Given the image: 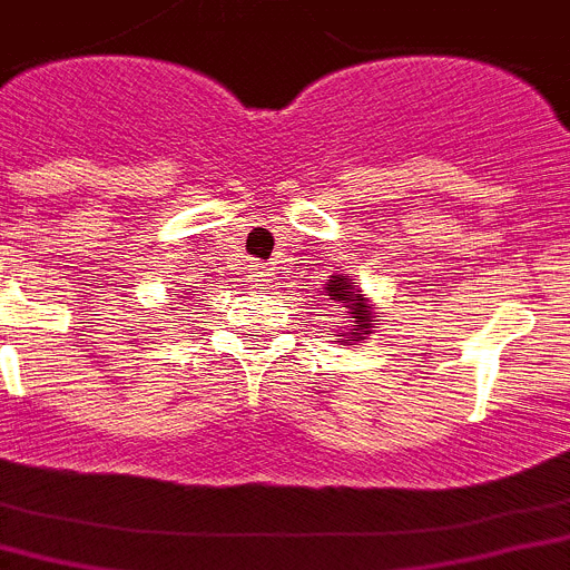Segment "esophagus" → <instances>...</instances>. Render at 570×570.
Masks as SVG:
<instances>
[{
	"instance_id": "1",
	"label": "esophagus",
	"mask_w": 570,
	"mask_h": 570,
	"mask_svg": "<svg viewBox=\"0 0 570 570\" xmlns=\"http://www.w3.org/2000/svg\"><path fill=\"white\" fill-rule=\"evenodd\" d=\"M248 279H250V285H257V288H268L271 282H274V268H271L268 263L250 265Z\"/></svg>"
}]
</instances>
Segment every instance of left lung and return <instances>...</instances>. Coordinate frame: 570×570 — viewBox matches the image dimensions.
<instances>
[{
	"instance_id": "8db88e82",
	"label": "left lung",
	"mask_w": 570,
	"mask_h": 570,
	"mask_svg": "<svg viewBox=\"0 0 570 570\" xmlns=\"http://www.w3.org/2000/svg\"><path fill=\"white\" fill-rule=\"evenodd\" d=\"M322 296H325L327 302H333L331 307H336V311L325 313L327 320H333L331 336L342 333L344 344L362 342L370 333V327H373V311H370L367 299H364V294L358 291L356 282L344 279L342 274L333 276V279H327L325 294Z\"/></svg>"
}]
</instances>
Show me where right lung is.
Instances as JSON below:
<instances>
[{"label":"right lung","mask_w":570,"mask_h":570,"mask_svg":"<svg viewBox=\"0 0 570 570\" xmlns=\"http://www.w3.org/2000/svg\"><path fill=\"white\" fill-rule=\"evenodd\" d=\"M197 294V291H191V288H180V291H177V299H189V296H195Z\"/></svg>","instance_id":"right-lung-1"}]
</instances>
